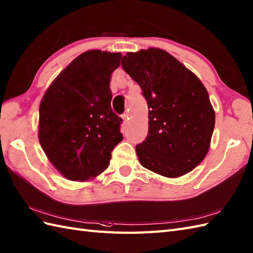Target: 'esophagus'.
<instances>
[{"label":"esophagus","instance_id":"esophagus-1","mask_svg":"<svg viewBox=\"0 0 253 253\" xmlns=\"http://www.w3.org/2000/svg\"><path fill=\"white\" fill-rule=\"evenodd\" d=\"M122 119H123V122H125L126 125H127V123H128V120H130V118H128V114L122 115Z\"/></svg>","mask_w":253,"mask_h":253}]
</instances>
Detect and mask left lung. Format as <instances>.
Returning <instances> with one entry per match:
<instances>
[{
  "instance_id": "obj_1",
  "label": "left lung",
  "mask_w": 253,
  "mask_h": 253,
  "mask_svg": "<svg viewBox=\"0 0 253 253\" xmlns=\"http://www.w3.org/2000/svg\"><path fill=\"white\" fill-rule=\"evenodd\" d=\"M121 64L139 84L149 109L148 136L136 146L139 163L168 178L188 174L206 157L214 127L204 84L160 48L127 52Z\"/></svg>"
}]
</instances>
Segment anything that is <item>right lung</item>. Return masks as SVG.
<instances>
[{"instance_id": "add662e5", "label": "right lung", "mask_w": 253, "mask_h": 253, "mask_svg": "<svg viewBox=\"0 0 253 253\" xmlns=\"http://www.w3.org/2000/svg\"><path fill=\"white\" fill-rule=\"evenodd\" d=\"M120 60V52L85 51L59 74L42 98L40 144L66 179L85 181L103 173L122 140V120L110 106L109 89Z\"/></svg>"}]
</instances>
